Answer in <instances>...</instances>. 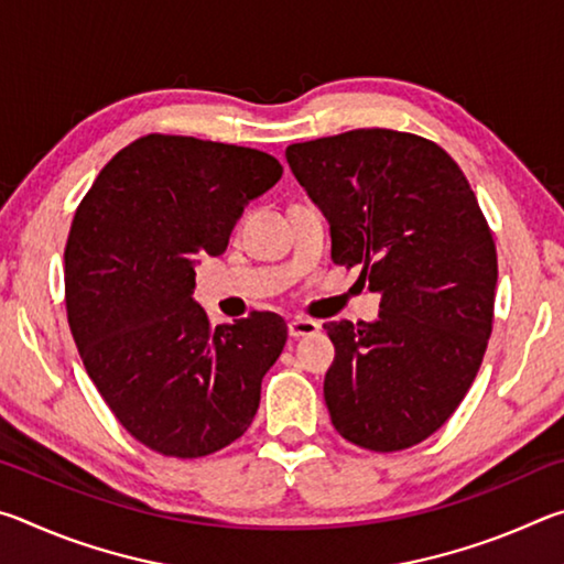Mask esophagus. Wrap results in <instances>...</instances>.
Listing matches in <instances>:
<instances>
[{"mask_svg": "<svg viewBox=\"0 0 564 564\" xmlns=\"http://www.w3.org/2000/svg\"><path fill=\"white\" fill-rule=\"evenodd\" d=\"M318 323L316 321H308V318H295L289 323V336L291 338H303V336H313V333H318Z\"/></svg>", "mask_w": 564, "mask_h": 564, "instance_id": "obj_1", "label": "esophagus"}]
</instances>
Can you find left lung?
Listing matches in <instances>:
<instances>
[{
	"label": "left lung",
	"mask_w": 564,
	"mask_h": 564,
	"mask_svg": "<svg viewBox=\"0 0 564 564\" xmlns=\"http://www.w3.org/2000/svg\"><path fill=\"white\" fill-rule=\"evenodd\" d=\"M330 224L333 263L360 265L376 323L330 321L323 395L348 443L395 453L447 423L480 370L495 318L498 251L447 151L417 133L352 129L285 149Z\"/></svg>",
	"instance_id": "1"
}]
</instances>
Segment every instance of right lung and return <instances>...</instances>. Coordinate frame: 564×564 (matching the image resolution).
I'll list each match as a JSON object with an SVG mask.
<instances>
[{
	"mask_svg": "<svg viewBox=\"0 0 564 564\" xmlns=\"http://www.w3.org/2000/svg\"><path fill=\"white\" fill-rule=\"evenodd\" d=\"M281 174L259 149L147 133L76 208L64 251L74 343L111 413L159 455L206 457L253 423L285 321L253 311L212 326L191 293L196 261L226 251L243 206Z\"/></svg>",
	"mask_w": 564,
	"mask_h": 564,
	"instance_id": "1",
	"label": "right lung"
}]
</instances>
